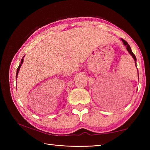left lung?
Instances as JSON below:
<instances>
[{
  "label": "left lung",
  "instance_id": "1",
  "mask_svg": "<svg viewBox=\"0 0 150 150\" xmlns=\"http://www.w3.org/2000/svg\"><path fill=\"white\" fill-rule=\"evenodd\" d=\"M121 40L122 41V42H123V44H124V45L126 46V49H127V50H128V52H129V53L130 54V55H131L132 56V57L133 58V59H134V60H135V63L136 67H137V63H136L137 59H136V57H135V55H134V54H133V53L132 52L131 47H130L129 45V44H128V42H127L125 40H124V39H121ZM137 71H138V69H137ZM138 75H139V71H138Z\"/></svg>",
  "mask_w": 150,
  "mask_h": 150
}]
</instances>
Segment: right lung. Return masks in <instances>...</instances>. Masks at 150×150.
<instances>
[{
    "label": "right lung",
    "instance_id": "obj_1",
    "mask_svg": "<svg viewBox=\"0 0 150 150\" xmlns=\"http://www.w3.org/2000/svg\"><path fill=\"white\" fill-rule=\"evenodd\" d=\"M24 56L23 57V58H22V59H21V64L18 66V68H17V73H16V78H17V75H18V71H19V69H20L21 66H22V64L23 63V61H24Z\"/></svg>",
    "mask_w": 150,
    "mask_h": 150
}]
</instances>
